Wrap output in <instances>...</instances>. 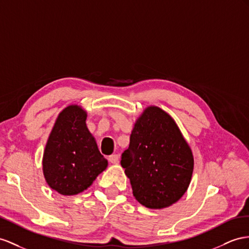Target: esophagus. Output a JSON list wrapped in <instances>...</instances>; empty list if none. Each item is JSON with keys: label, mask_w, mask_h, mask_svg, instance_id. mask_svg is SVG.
<instances>
[{"label": "esophagus", "mask_w": 249, "mask_h": 249, "mask_svg": "<svg viewBox=\"0 0 249 249\" xmlns=\"http://www.w3.org/2000/svg\"><path fill=\"white\" fill-rule=\"evenodd\" d=\"M119 159L120 157L118 155H111L109 157V162L112 164H119Z\"/></svg>", "instance_id": "1"}]
</instances>
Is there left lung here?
I'll list each match as a JSON object with an SVG mask.
<instances>
[{
	"mask_svg": "<svg viewBox=\"0 0 249 249\" xmlns=\"http://www.w3.org/2000/svg\"><path fill=\"white\" fill-rule=\"evenodd\" d=\"M194 164L193 151L173 117L155 105L144 108L121 160L136 200L150 209L171 206L187 191Z\"/></svg>",
	"mask_w": 249,
	"mask_h": 249,
	"instance_id": "8db88e82",
	"label": "left lung"
}]
</instances>
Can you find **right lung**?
Segmentation results:
<instances>
[{
	"mask_svg": "<svg viewBox=\"0 0 249 249\" xmlns=\"http://www.w3.org/2000/svg\"><path fill=\"white\" fill-rule=\"evenodd\" d=\"M87 111L70 104L59 113L44 149L43 175L48 186L63 196L87 189L108 166L86 125Z\"/></svg>",
	"mask_w": 249,
	"mask_h": 249,
	"instance_id": "add662e5",
	"label": "right lung"
}]
</instances>
